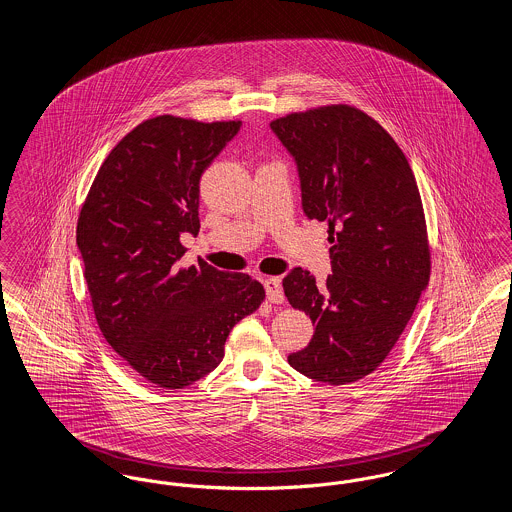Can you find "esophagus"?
<instances>
[{
  "mask_svg": "<svg viewBox=\"0 0 512 512\" xmlns=\"http://www.w3.org/2000/svg\"><path fill=\"white\" fill-rule=\"evenodd\" d=\"M265 290H267V299L270 303H282L284 301V290L280 278H267L265 280Z\"/></svg>",
  "mask_w": 512,
  "mask_h": 512,
  "instance_id": "1",
  "label": "esophagus"
}]
</instances>
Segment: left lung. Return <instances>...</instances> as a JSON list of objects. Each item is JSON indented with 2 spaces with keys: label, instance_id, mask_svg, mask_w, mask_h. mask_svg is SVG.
<instances>
[{
  "label": "left lung",
  "instance_id": "8db88e82",
  "mask_svg": "<svg viewBox=\"0 0 512 512\" xmlns=\"http://www.w3.org/2000/svg\"><path fill=\"white\" fill-rule=\"evenodd\" d=\"M297 167L307 219L330 226L326 286L295 267L282 280L315 324L288 363L322 384L365 378L388 357L430 280V247L413 169L390 134L349 105L270 122Z\"/></svg>",
  "mask_w": 512,
  "mask_h": 512
}]
</instances>
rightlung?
<instances>
[{"instance_id":"add662e5","label":"right lung","mask_w":512,"mask_h":512,"mask_svg":"<svg viewBox=\"0 0 512 512\" xmlns=\"http://www.w3.org/2000/svg\"><path fill=\"white\" fill-rule=\"evenodd\" d=\"M242 121L171 115L138 124L99 167L76 245L99 330L151 384L180 390L224 357L230 330L259 309L261 282L197 261L176 268L199 232V180Z\"/></svg>"}]
</instances>
